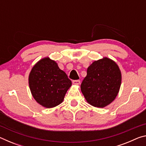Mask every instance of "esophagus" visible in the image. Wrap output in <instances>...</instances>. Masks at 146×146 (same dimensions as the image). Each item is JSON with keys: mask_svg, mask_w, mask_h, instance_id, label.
I'll use <instances>...</instances> for the list:
<instances>
[{"mask_svg": "<svg viewBox=\"0 0 146 146\" xmlns=\"http://www.w3.org/2000/svg\"><path fill=\"white\" fill-rule=\"evenodd\" d=\"M73 84L74 85H76V86H78L80 84V81L79 80H73Z\"/></svg>", "mask_w": 146, "mask_h": 146, "instance_id": "1", "label": "esophagus"}]
</instances>
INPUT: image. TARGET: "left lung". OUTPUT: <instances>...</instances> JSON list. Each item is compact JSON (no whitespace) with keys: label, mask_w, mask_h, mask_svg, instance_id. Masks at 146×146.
I'll return each mask as SVG.
<instances>
[{"label":"left lung","mask_w":146,"mask_h":146,"mask_svg":"<svg viewBox=\"0 0 146 146\" xmlns=\"http://www.w3.org/2000/svg\"><path fill=\"white\" fill-rule=\"evenodd\" d=\"M122 74L111 59L104 57L94 61L87 70L80 86L81 91L90 105L104 108L110 104L119 92Z\"/></svg>","instance_id":"8db88e82"}]
</instances>
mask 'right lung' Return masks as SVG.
Wrapping results in <instances>:
<instances>
[{
    "label": "right lung",
    "instance_id": "add662e5",
    "mask_svg": "<svg viewBox=\"0 0 146 146\" xmlns=\"http://www.w3.org/2000/svg\"><path fill=\"white\" fill-rule=\"evenodd\" d=\"M29 86L34 99L46 108H52L63 102L72 83L57 63L49 57L42 58L32 68Z\"/></svg>",
    "mask_w": 146,
    "mask_h": 146
}]
</instances>
